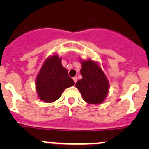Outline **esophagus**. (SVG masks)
Returning <instances> with one entry per match:
<instances>
[{
	"instance_id": "obj_1",
	"label": "esophagus",
	"mask_w": 149,
	"mask_h": 149,
	"mask_svg": "<svg viewBox=\"0 0 149 149\" xmlns=\"http://www.w3.org/2000/svg\"><path fill=\"white\" fill-rule=\"evenodd\" d=\"M73 81H74V83H76L77 81V77H73Z\"/></svg>"
}]
</instances>
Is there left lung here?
<instances>
[{"label":"left lung","mask_w":149,"mask_h":149,"mask_svg":"<svg viewBox=\"0 0 149 149\" xmlns=\"http://www.w3.org/2000/svg\"><path fill=\"white\" fill-rule=\"evenodd\" d=\"M81 74L82 79L75 84L82 98L90 104H100L106 99L110 84L98 62L91 59L81 60Z\"/></svg>","instance_id":"8db88e82"}]
</instances>
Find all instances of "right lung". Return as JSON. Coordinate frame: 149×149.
I'll return each instance as SVG.
<instances>
[{
  "instance_id": "add662e5",
  "label": "right lung",
  "mask_w": 149,
  "mask_h": 149,
  "mask_svg": "<svg viewBox=\"0 0 149 149\" xmlns=\"http://www.w3.org/2000/svg\"><path fill=\"white\" fill-rule=\"evenodd\" d=\"M35 84L38 97L46 103L59 99L66 88L74 85L67 69L62 65L61 57L57 54L51 55L45 60Z\"/></svg>"
}]
</instances>
